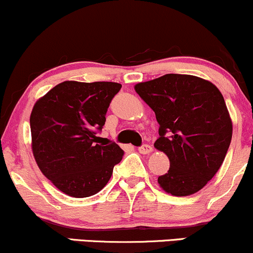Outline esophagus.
<instances>
[{
  "mask_svg": "<svg viewBox=\"0 0 253 253\" xmlns=\"http://www.w3.org/2000/svg\"><path fill=\"white\" fill-rule=\"evenodd\" d=\"M139 152L140 153H143V155H147V153H151L153 151V147L151 146V145H149V144H144V145H141L140 147H139Z\"/></svg>",
  "mask_w": 253,
  "mask_h": 253,
  "instance_id": "obj_1",
  "label": "esophagus"
}]
</instances>
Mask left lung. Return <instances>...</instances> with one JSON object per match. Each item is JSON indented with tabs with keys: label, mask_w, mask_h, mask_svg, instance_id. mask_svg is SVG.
Wrapping results in <instances>:
<instances>
[{
	"label": "left lung",
	"mask_w": 253,
	"mask_h": 253,
	"mask_svg": "<svg viewBox=\"0 0 253 253\" xmlns=\"http://www.w3.org/2000/svg\"><path fill=\"white\" fill-rule=\"evenodd\" d=\"M134 89L155 112L159 124L155 147L170 161L159 185L175 196L201 190L221 167L232 139L220 90L200 77L178 74L138 83Z\"/></svg>",
	"instance_id": "left-lung-1"
}]
</instances>
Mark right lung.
<instances>
[{
	"instance_id": "obj_1",
	"label": "right lung",
	"mask_w": 253,
	"mask_h": 253,
	"mask_svg": "<svg viewBox=\"0 0 253 253\" xmlns=\"http://www.w3.org/2000/svg\"><path fill=\"white\" fill-rule=\"evenodd\" d=\"M120 89L114 82L66 81L34 104L30 119L34 158L43 176L66 195H95L123 159L118 144L97 136Z\"/></svg>"
}]
</instances>
